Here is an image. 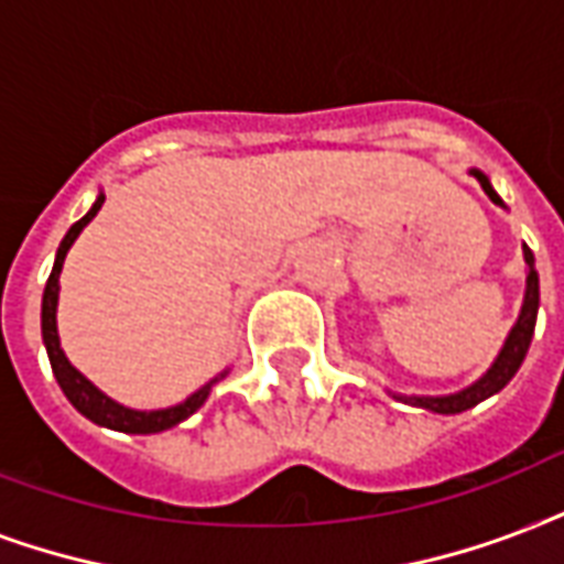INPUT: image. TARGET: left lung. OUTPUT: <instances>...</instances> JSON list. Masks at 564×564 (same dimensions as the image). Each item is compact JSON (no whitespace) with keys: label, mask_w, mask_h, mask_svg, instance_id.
Masks as SVG:
<instances>
[{"label":"left lung","mask_w":564,"mask_h":564,"mask_svg":"<svg viewBox=\"0 0 564 564\" xmlns=\"http://www.w3.org/2000/svg\"><path fill=\"white\" fill-rule=\"evenodd\" d=\"M468 173L482 185V191H486L491 203L506 208L500 194L491 187V178L482 170L470 167ZM523 264H527V288H523V303L521 312H518V321H514V326L506 335L503 347L497 352V359L491 361V368L477 382H470L468 388L453 391V394H397V391H388V394L409 405H417V409H426L432 414H459L474 409V405L488 400V397H495L497 391H503L509 386V379L523 365V359H527L532 335H535V317H539V270H535V256H532L530 247H523Z\"/></svg>","instance_id":"1"}]
</instances>
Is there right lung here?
<instances>
[{
  "label": "right lung",
  "instance_id": "right-lung-1",
  "mask_svg": "<svg viewBox=\"0 0 564 564\" xmlns=\"http://www.w3.org/2000/svg\"><path fill=\"white\" fill-rule=\"evenodd\" d=\"M105 194L99 191L96 196V203L90 205V212L82 217L78 223L69 226V232L64 235V241H61L58 252H55V264H52V273L46 279V288H43V305H41V332H43V347H46V356H50L52 373L58 379L61 391L67 397L73 409L78 414H85L87 421H94L96 426H105V430H117V432H129V435H152V432H164L170 426H176V423L187 421L191 414L199 409V405L208 400L212 394V388L220 382L229 368L217 373L214 379H208L203 388H196L194 394L182 400L176 405H167V409H129V405L117 403L115 397H108L105 391L90 382V379L69 365L67 352L61 350V338H58V291H61V270H64V259H67L69 247L76 243V238L82 235L87 223L94 220L96 212L102 208Z\"/></svg>",
  "mask_w": 564,
  "mask_h": 564
}]
</instances>
